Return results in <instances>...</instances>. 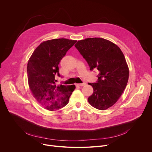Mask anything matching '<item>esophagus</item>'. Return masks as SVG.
I'll list each match as a JSON object with an SVG mask.
<instances>
[{
    "instance_id": "34e87169",
    "label": "esophagus",
    "mask_w": 152,
    "mask_h": 152,
    "mask_svg": "<svg viewBox=\"0 0 152 152\" xmlns=\"http://www.w3.org/2000/svg\"><path fill=\"white\" fill-rule=\"evenodd\" d=\"M78 86H84L85 85H86V83H78V84H77Z\"/></svg>"
}]
</instances>
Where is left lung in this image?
<instances>
[{
	"label": "left lung",
	"mask_w": 152,
	"mask_h": 152,
	"mask_svg": "<svg viewBox=\"0 0 152 152\" xmlns=\"http://www.w3.org/2000/svg\"><path fill=\"white\" fill-rule=\"evenodd\" d=\"M87 61L90 70L97 69L95 83H88L93 94L88 98L95 109L104 110L116 103L125 89L129 69L121 49L113 42L100 37L79 40L75 45Z\"/></svg>",
	"instance_id": "obj_1"
}]
</instances>
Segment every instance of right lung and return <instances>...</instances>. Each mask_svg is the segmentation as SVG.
<instances>
[{"label": "right lung", "mask_w": 152, "mask_h": 152, "mask_svg": "<svg viewBox=\"0 0 152 152\" xmlns=\"http://www.w3.org/2000/svg\"><path fill=\"white\" fill-rule=\"evenodd\" d=\"M76 40L55 39L41 43L34 50L27 64L28 82L37 102L45 109L54 111L66 106L75 85H57L60 77L58 64Z\"/></svg>", "instance_id": "add662e5"}]
</instances>
